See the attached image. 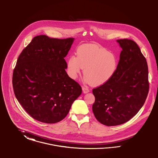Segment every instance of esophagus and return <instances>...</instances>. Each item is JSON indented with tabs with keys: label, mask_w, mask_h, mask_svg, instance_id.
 I'll list each match as a JSON object with an SVG mask.
<instances>
[{
	"label": "esophagus",
	"mask_w": 158,
	"mask_h": 158,
	"mask_svg": "<svg viewBox=\"0 0 158 158\" xmlns=\"http://www.w3.org/2000/svg\"><path fill=\"white\" fill-rule=\"evenodd\" d=\"M82 90H83L84 93H88L89 91V89L88 88L85 87V86H82Z\"/></svg>",
	"instance_id": "34e87169"
}]
</instances>
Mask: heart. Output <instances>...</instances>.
<instances>
[{
  "mask_svg": "<svg viewBox=\"0 0 158 158\" xmlns=\"http://www.w3.org/2000/svg\"><path fill=\"white\" fill-rule=\"evenodd\" d=\"M76 55L71 56L67 62V72L72 79L77 78L84 69L85 81L98 86L108 82L116 71L118 61L115 54L96 44L80 46Z\"/></svg>",
  "mask_w": 158,
  "mask_h": 158,
  "instance_id": "obj_1",
  "label": "heart"
}]
</instances>
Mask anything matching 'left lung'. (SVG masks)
<instances>
[{"mask_svg": "<svg viewBox=\"0 0 158 158\" xmlns=\"http://www.w3.org/2000/svg\"><path fill=\"white\" fill-rule=\"evenodd\" d=\"M122 48L116 71L108 82L93 89L94 115L112 126L131 120L142 108L149 90L146 58L132 40H117Z\"/></svg>", "mask_w": 158, "mask_h": 158, "instance_id": "left-lung-1", "label": "left lung"}]
</instances>
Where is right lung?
Here are the masks:
<instances>
[{
	"mask_svg": "<svg viewBox=\"0 0 158 158\" xmlns=\"http://www.w3.org/2000/svg\"><path fill=\"white\" fill-rule=\"evenodd\" d=\"M73 41L38 35L18 58L12 74L14 94L27 113L39 122H60L82 93V87L65 72L64 58Z\"/></svg>",
	"mask_w": 158,
	"mask_h": 158,
	"instance_id": "1",
	"label": "right lung"
}]
</instances>
